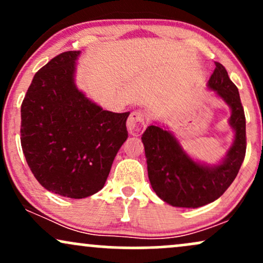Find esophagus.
<instances>
[{
    "label": "esophagus",
    "mask_w": 263,
    "mask_h": 263,
    "mask_svg": "<svg viewBox=\"0 0 263 263\" xmlns=\"http://www.w3.org/2000/svg\"><path fill=\"white\" fill-rule=\"evenodd\" d=\"M147 119L141 111H134L127 120V129L131 135H138L147 127Z\"/></svg>",
    "instance_id": "1"
}]
</instances>
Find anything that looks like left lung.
Returning <instances> with one entry per match:
<instances>
[{
  "label": "left lung",
  "mask_w": 263,
  "mask_h": 263,
  "mask_svg": "<svg viewBox=\"0 0 263 263\" xmlns=\"http://www.w3.org/2000/svg\"><path fill=\"white\" fill-rule=\"evenodd\" d=\"M231 110L234 142L218 164L194 161L168 127L151 125L142 135L147 171L156 194L172 206L200 208L221 197L236 178L246 153V119L236 85L220 63L208 81Z\"/></svg>",
  "instance_id": "left-lung-1"
}]
</instances>
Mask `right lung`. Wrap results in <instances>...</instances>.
Segmentation results:
<instances>
[{"label": "right lung", "mask_w": 263, "mask_h": 263, "mask_svg": "<svg viewBox=\"0 0 263 263\" xmlns=\"http://www.w3.org/2000/svg\"><path fill=\"white\" fill-rule=\"evenodd\" d=\"M80 53L59 54L38 70L21 106V144L33 176L71 199L104 188L128 137L129 112L102 110L75 85Z\"/></svg>", "instance_id": "1"}]
</instances>
